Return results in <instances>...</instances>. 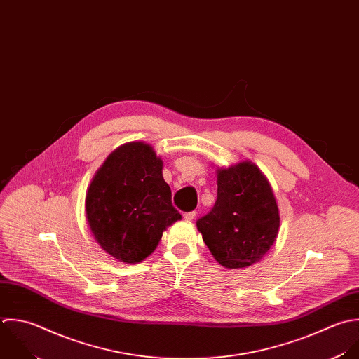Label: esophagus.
I'll use <instances>...</instances> for the list:
<instances>
[{"label": "esophagus", "mask_w": 359, "mask_h": 359, "mask_svg": "<svg viewBox=\"0 0 359 359\" xmlns=\"http://www.w3.org/2000/svg\"><path fill=\"white\" fill-rule=\"evenodd\" d=\"M183 218L186 219V221H193L194 218H196V211H190V212H184L183 214Z\"/></svg>", "instance_id": "1"}]
</instances>
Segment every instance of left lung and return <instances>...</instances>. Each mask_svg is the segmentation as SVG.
<instances>
[{"instance_id": "8db88e82", "label": "left lung", "mask_w": 359, "mask_h": 359, "mask_svg": "<svg viewBox=\"0 0 359 359\" xmlns=\"http://www.w3.org/2000/svg\"><path fill=\"white\" fill-rule=\"evenodd\" d=\"M218 194L197 229L215 260L228 269L259 262L274 243L280 214L271 186L252 162L218 170Z\"/></svg>"}]
</instances>
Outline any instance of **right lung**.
<instances>
[{"label": "right lung", "mask_w": 359, "mask_h": 359, "mask_svg": "<svg viewBox=\"0 0 359 359\" xmlns=\"http://www.w3.org/2000/svg\"><path fill=\"white\" fill-rule=\"evenodd\" d=\"M152 147L130 142L107 156L86 193L85 210L96 242L123 263H140L162 232L182 218Z\"/></svg>", "instance_id": "obj_1"}]
</instances>
